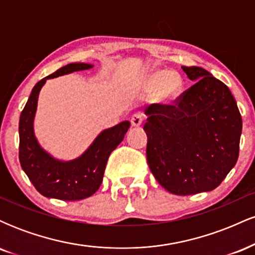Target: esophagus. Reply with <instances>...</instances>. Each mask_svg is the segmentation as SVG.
I'll return each mask as SVG.
<instances>
[{
  "label": "esophagus",
  "instance_id": "obj_1",
  "mask_svg": "<svg viewBox=\"0 0 255 255\" xmlns=\"http://www.w3.org/2000/svg\"><path fill=\"white\" fill-rule=\"evenodd\" d=\"M142 121H144V115H142L141 113H135L130 119L131 125H133L134 127H139V126H141Z\"/></svg>",
  "mask_w": 255,
  "mask_h": 255
}]
</instances>
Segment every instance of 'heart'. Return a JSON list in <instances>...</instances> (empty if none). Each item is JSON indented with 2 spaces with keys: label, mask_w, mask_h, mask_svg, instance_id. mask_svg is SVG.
<instances>
[{
  "label": "heart",
  "mask_w": 255,
  "mask_h": 255,
  "mask_svg": "<svg viewBox=\"0 0 255 255\" xmlns=\"http://www.w3.org/2000/svg\"><path fill=\"white\" fill-rule=\"evenodd\" d=\"M146 86L157 91L158 97L163 102L175 101L182 90V79L178 74L170 71H156L147 75Z\"/></svg>",
  "instance_id": "1"
}]
</instances>
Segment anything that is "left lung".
Masks as SVG:
<instances>
[{"mask_svg": "<svg viewBox=\"0 0 255 255\" xmlns=\"http://www.w3.org/2000/svg\"><path fill=\"white\" fill-rule=\"evenodd\" d=\"M197 81L174 104L146 108V157L163 188L191 195L217 188L238 162L242 119L225 84L200 67H182Z\"/></svg>", "mask_w": 255, "mask_h": 255, "instance_id": "1", "label": "left lung"}]
</instances>
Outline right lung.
Here are the masks:
<instances>
[{
  "label": "right lung",
  "instance_id": "obj_1",
  "mask_svg": "<svg viewBox=\"0 0 255 255\" xmlns=\"http://www.w3.org/2000/svg\"><path fill=\"white\" fill-rule=\"evenodd\" d=\"M92 64L69 63L34 85L19 121V159L22 170L40 194L60 200H81L101 187L110 153L124 140L130 124L124 121L102 131L77 159L62 162L52 158L38 144L33 131L39 91L48 79L90 69Z\"/></svg>",
  "mask_w": 255,
  "mask_h": 255
}]
</instances>
